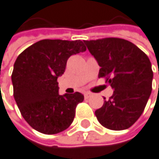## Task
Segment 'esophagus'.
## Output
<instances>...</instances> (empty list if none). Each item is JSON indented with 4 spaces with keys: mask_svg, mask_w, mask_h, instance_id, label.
<instances>
[{
    "mask_svg": "<svg viewBox=\"0 0 159 159\" xmlns=\"http://www.w3.org/2000/svg\"><path fill=\"white\" fill-rule=\"evenodd\" d=\"M84 96H85V98H86V99H88V98H89V97L93 96V94H91L90 93H88V91H87V93H84Z\"/></svg>",
    "mask_w": 159,
    "mask_h": 159,
    "instance_id": "obj_1",
    "label": "esophagus"
}]
</instances>
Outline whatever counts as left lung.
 I'll use <instances>...</instances> for the list:
<instances>
[{
  "mask_svg": "<svg viewBox=\"0 0 159 159\" xmlns=\"http://www.w3.org/2000/svg\"><path fill=\"white\" fill-rule=\"evenodd\" d=\"M84 43L100 66L98 77H106L113 89L110 99L95 111L97 120L107 129L126 130L140 117L151 95L152 64L141 49L124 39Z\"/></svg>",
  "mask_w": 159,
  "mask_h": 159,
  "instance_id": "obj_1",
  "label": "left lung"
}]
</instances>
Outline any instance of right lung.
Segmentation results:
<instances>
[{
    "label": "right lung",
    "instance_id": "right-lung-1",
    "mask_svg": "<svg viewBox=\"0 0 159 159\" xmlns=\"http://www.w3.org/2000/svg\"><path fill=\"white\" fill-rule=\"evenodd\" d=\"M80 40H41L17 57L11 80L14 98L23 117L34 130L55 134L70 126L80 93L59 94L57 79L73 54L86 51Z\"/></svg>",
    "mask_w": 159,
    "mask_h": 159
}]
</instances>
